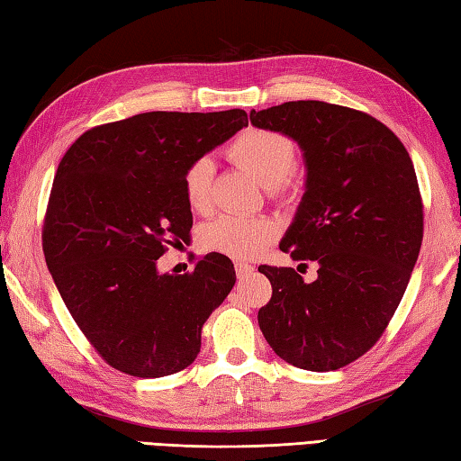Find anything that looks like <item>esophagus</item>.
Instances as JSON below:
<instances>
[{
    "label": "esophagus",
    "instance_id": "1",
    "mask_svg": "<svg viewBox=\"0 0 461 461\" xmlns=\"http://www.w3.org/2000/svg\"><path fill=\"white\" fill-rule=\"evenodd\" d=\"M253 271H256V267H253V266H248V263H243V261H236V276L240 279L251 276Z\"/></svg>",
    "mask_w": 461,
    "mask_h": 461
}]
</instances>
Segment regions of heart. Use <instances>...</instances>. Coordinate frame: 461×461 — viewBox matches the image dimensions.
<instances>
[{"label":"heart","mask_w":461,"mask_h":461,"mask_svg":"<svg viewBox=\"0 0 461 461\" xmlns=\"http://www.w3.org/2000/svg\"><path fill=\"white\" fill-rule=\"evenodd\" d=\"M231 160L243 166L263 188L281 190L287 185L295 164V146L279 132L248 131L230 144ZM215 162L210 156H200L184 172L182 185L185 202L192 210L210 208ZM277 238V225L267 218L248 215H221L202 231L205 248L225 253L233 259H253L266 251Z\"/></svg>","instance_id":"b5f03b06"}]
</instances>
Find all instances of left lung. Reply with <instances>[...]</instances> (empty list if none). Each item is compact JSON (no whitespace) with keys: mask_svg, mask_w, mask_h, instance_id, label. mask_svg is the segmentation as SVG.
I'll return each instance as SVG.
<instances>
[{"mask_svg":"<svg viewBox=\"0 0 461 461\" xmlns=\"http://www.w3.org/2000/svg\"><path fill=\"white\" fill-rule=\"evenodd\" d=\"M249 121L299 146L305 192L279 249L319 266L311 283L259 266L273 287L259 329L293 366L342 368L380 339L416 266L424 218L412 160L393 131L347 106L291 101Z\"/></svg>","mask_w":461,"mask_h":461,"instance_id":"8db88e82","label":"left lung"}]
</instances>
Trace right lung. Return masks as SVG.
Masks as SVG:
<instances>
[{
	"instance_id": "add662e5",
	"label": "right lung",
	"mask_w": 461,
	"mask_h": 461,
	"mask_svg": "<svg viewBox=\"0 0 461 461\" xmlns=\"http://www.w3.org/2000/svg\"><path fill=\"white\" fill-rule=\"evenodd\" d=\"M248 126L246 111L142 113L86 131L53 180L43 251L83 335L116 370L160 378L190 366L202 327L236 285L208 253L194 271H158L164 243L190 236V162Z\"/></svg>"
}]
</instances>
